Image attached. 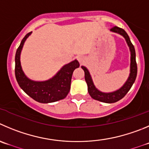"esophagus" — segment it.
<instances>
[{"mask_svg":"<svg viewBox=\"0 0 149 149\" xmlns=\"http://www.w3.org/2000/svg\"><path fill=\"white\" fill-rule=\"evenodd\" d=\"M77 59H78V61L79 62V63L81 64V65L85 62V57H84V56H79L77 57Z\"/></svg>","mask_w":149,"mask_h":149,"instance_id":"esophagus-1","label":"esophagus"}]
</instances>
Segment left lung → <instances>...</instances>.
<instances>
[{
	"instance_id": "left-lung-1",
	"label": "left lung",
	"mask_w": 149,
	"mask_h": 149,
	"mask_svg": "<svg viewBox=\"0 0 149 149\" xmlns=\"http://www.w3.org/2000/svg\"><path fill=\"white\" fill-rule=\"evenodd\" d=\"M110 31H112V32L118 33V34H120V35H122L124 37L129 47L130 52H131L130 73H129V76L128 78L127 81L125 82L123 87H120L119 90L112 92V93H103V92L99 91L95 87V86L94 85L93 81L92 80L91 76L90 74V72L88 71L87 68H85L84 66H81V68H82L84 71V78H85V81L87 82V87H88V93L90 96L93 98V99L97 100V101H99L104 103H108V104L117 102V101L120 100L121 98H123L126 95V93L129 91V90L131 89L132 86L134 84L136 77H137V73L135 50H134V45L131 42V40L129 39V37L128 36L127 33L123 29H120V28L118 27V26H114V27H112L110 29Z\"/></svg>"
}]
</instances>
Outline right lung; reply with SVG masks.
Here are the masks:
<instances>
[{"label":"right lung","instance_id":"obj_1","mask_svg":"<svg viewBox=\"0 0 149 149\" xmlns=\"http://www.w3.org/2000/svg\"><path fill=\"white\" fill-rule=\"evenodd\" d=\"M29 32L24 37L15 54V77L20 88L31 98L40 103H52L64 99L70 89L73 70L79 68V63L74 60L64 65L54 77L44 81H35L29 79L23 73L20 65V53Z\"/></svg>","mask_w":149,"mask_h":149}]
</instances>
